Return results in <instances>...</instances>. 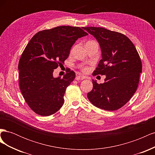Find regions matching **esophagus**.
Wrapping results in <instances>:
<instances>
[{"label":"esophagus","mask_w":155,"mask_h":155,"mask_svg":"<svg viewBox=\"0 0 155 155\" xmlns=\"http://www.w3.org/2000/svg\"><path fill=\"white\" fill-rule=\"evenodd\" d=\"M85 79V77L81 76H77L76 77V80H78V81H79V80H83V79Z\"/></svg>","instance_id":"1"}]
</instances>
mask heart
<instances>
[{
  "label": "heart",
  "mask_w": 155,
  "mask_h": 155,
  "mask_svg": "<svg viewBox=\"0 0 155 155\" xmlns=\"http://www.w3.org/2000/svg\"><path fill=\"white\" fill-rule=\"evenodd\" d=\"M91 44H97V43L96 41H88L86 45H91ZM88 67H82L81 68V71L83 72H87L88 71Z\"/></svg>",
  "instance_id": "b5f03b06"
}]
</instances>
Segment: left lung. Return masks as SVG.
<instances>
[{
    "instance_id": "8db88e82",
    "label": "left lung",
    "mask_w": 155,
    "mask_h": 155,
    "mask_svg": "<svg viewBox=\"0 0 155 155\" xmlns=\"http://www.w3.org/2000/svg\"><path fill=\"white\" fill-rule=\"evenodd\" d=\"M98 41L102 59L93 76L105 75V83L92 81L87 97L92 105L105 110H116L127 103L138 88L142 64L134 44L120 32L101 27H84Z\"/></svg>"
}]
</instances>
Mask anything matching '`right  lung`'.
<instances>
[{
	"instance_id": "add662e5",
	"label": "right lung",
	"mask_w": 155,
	"mask_h": 155,
	"mask_svg": "<svg viewBox=\"0 0 155 155\" xmlns=\"http://www.w3.org/2000/svg\"><path fill=\"white\" fill-rule=\"evenodd\" d=\"M88 35L79 27L61 26L37 32L30 39L18 62V83L26 104L37 114L48 116L64 104L65 91L76 74L54 78V69L64 63L75 42Z\"/></svg>"
}]
</instances>
